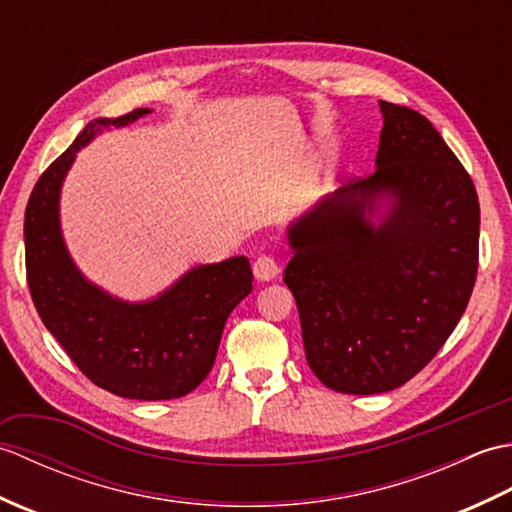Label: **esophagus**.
Returning <instances> with one entry per match:
<instances>
[{"mask_svg":"<svg viewBox=\"0 0 512 512\" xmlns=\"http://www.w3.org/2000/svg\"><path fill=\"white\" fill-rule=\"evenodd\" d=\"M253 273L259 281H270L279 275V264L273 255H259L253 264Z\"/></svg>","mask_w":512,"mask_h":512,"instance_id":"obj_1","label":"esophagus"}]
</instances>
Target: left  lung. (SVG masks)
I'll return each mask as SVG.
<instances>
[{"label": "left lung", "mask_w": 512, "mask_h": 512, "mask_svg": "<svg viewBox=\"0 0 512 512\" xmlns=\"http://www.w3.org/2000/svg\"><path fill=\"white\" fill-rule=\"evenodd\" d=\"M380 114L376 171L288 226L284 275L310 369L358 396L405 385L438 354L480 255V202L462 162L422 114L387 101Z\"/></svg>", "instance_id": "left-lung-1"}]
</instances>
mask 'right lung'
I'll use <instances>...</instances> for the list:
<instances>
[{
  "label": "right lung",
  "mask_w": 512,
  "mask_h": 512,
  "mask_svg": "<svg viewBox=\"0 0 512 512\" xmlns=\"http://www.w3.org/2000/svg\"><path fill=\"white\" fill-rule=\"evenodd\" d=\"M149 112L96 118L41 173L26 206V275L43 325L94 385L123 398L171 400L211 372L228 314L253 290L248 259L195 266L156 299L129 303L81 275L59 224L61 184L76 151L101 129Z\"/></svg>",
  "instance_id": "add662e5"
}]
</instances>
